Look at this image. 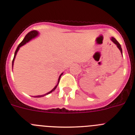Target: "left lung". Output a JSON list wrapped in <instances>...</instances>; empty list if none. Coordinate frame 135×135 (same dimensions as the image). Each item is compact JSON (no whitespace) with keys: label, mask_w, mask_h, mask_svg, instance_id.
Instances as JSON below:
<instances>
[{"label":"left lung","mask_w":135,"mask_h":135,"mask_svg":"<svg viewBox=\"0 0 135 135\" xmlns=\"http://www.w3.org/2000/svg\"><path fill=\"white\" fill-rule=\"evenodd\" d=\"M111 39V41H112L113 42V43L115 44V45H117V48H119V50L120 51V53H121V54H122V48H121L120 45V44H119V42H118L117 41L116 39H115L114 37H111V39Z\"/></svg>","instance_id":"1"}]
</instances>
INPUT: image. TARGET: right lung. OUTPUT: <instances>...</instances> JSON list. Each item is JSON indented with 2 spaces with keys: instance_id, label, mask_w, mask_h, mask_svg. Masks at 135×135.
Listing matches in <instances>:
<instances>
[{
  "instance_id": "obj_1",
  "label": "right lung",
  "mask_w": 135,
  "mask_h": 135,
  "mask_svg": "<svg viewBox=\"0 0 135 135\" xmlns=\"http://www.w3.org/2000/svg\"><path fill=\"white\" fill-rule=\"evenodd\" d=\"M38 35H39V32H37V31H31V32H28V34H27L26 35V36H25V37H24V39H23L22 41L21 42V43L19 44V45H18V46L17 48H16V51H15V55H14V58H13V62H12V66H13V64H14V61H15V57H16V54H17L18 51L19 50L21 46H23L24 45H25V44H26L27 43H28V41H31V39H34V38H35V37H37V36H38ZM62 74H63V73H62L61 74V75H60V76L59 77L58 82H57V84L55 86V87H54V89H53L52 90H51V91H50L49 92H48V93L45 94H43V95H40V96H34V98H41V97H43V96H46V95L49 94H50L51 92H52L53 91H54V90H55V89H56V88H57V85H58L59 83L60 76H61V75H62Z\"/></svg>"
}]
</instances>
